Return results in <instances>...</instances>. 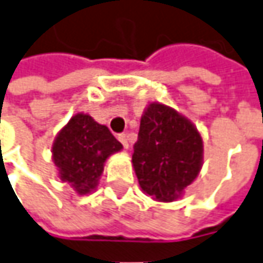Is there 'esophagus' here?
Returning a JSON list of instances; mask_svg holds the SVG:
<instances>
[{"label":"esophagus","instance_id":"esophagus-1","mask_svg":"<svg viewBox=\"0 0 263 263\" xmlns=\"http://www.w3.org/2000/svg\"><path fill=\"white\" fill-rule=\"evenodd\" d=\"M119 140L121 142V144L124 146V149H128V146H130V143H128V137L126 133H121L119 135Z\"/></svg>","mask_w":263,"mask_h":263}]
</instances>
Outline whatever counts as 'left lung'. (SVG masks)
<instances>
[{"instance_id": "1", "label": "left lung", "mask_w": 263, "mask_h": 263, "mask_svg": "<svg viewBox=\"0 0 263 263\" xmlns=\"http://www.w3.org/2000/svg\"><path fill=\"white\" fill-rule=\"evenodd\" d=\"M133 149L139 184L157 202L182 196L203 163V140L195 124L162 103L146 107Z\"/></svg>"}]
</instances>
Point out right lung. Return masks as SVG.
Segmentation results:
<instances>
[{"mask_svg":"<svg viewBox=\"0 0 263 263\" xmlns=\"http://www.w3.org/2000/svg\"><path fill=\"white\" fill-rule=\"evenodd\" d=\"M121 149L106 126L77 113L60 130L51 152L60 180L70 183L79 195H88L97 187L106 160Z\"/></svg>","mask_w":263,"mask_h":263,"instance_id":"obj_1","label":"right lung"}]
</instances>
